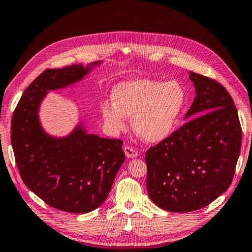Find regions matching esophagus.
I'll return each mask as SVG.
<instances>
[{"label":"esophagus","mask_w":252,"mask_h":252,"mask_svg":"<svg viewBox=\"0 0 252 252\" xmlns=\"http://www.w3.org/2000/svg\"><path fill=\"white\" fill-rule=\"evenodd\" d=\"M124 152L128 158H133L138 156V151L136 149L129 147V145H126V147L124 148Z\"/></svg>","instance_id":"obj_1"}]
</instances>
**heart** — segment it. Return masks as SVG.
<instances>
[{
	"mask_svg": "<svg viewBox=\"0 0 252 252\" xmlns=\"http://www.w3.org/2000/svg\"><path fill=\"white\" fill-rule=\"evenodd\" d=\"M112 99L113 103L102 104L103 119L112 129L122 130L126 115H132L137 135L148 142H158L175 127L186 103V91L176 80L136 79L117 84Z\"/></svg>",
	"mask_w": 252,
	"mask_h": 252,
	"instance_id": "heart-1",
	"label": "heart"
}]
</instances>
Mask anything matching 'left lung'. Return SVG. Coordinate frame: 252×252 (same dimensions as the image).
<instances>
[{
  "instance_id": "8db88e82",
  "label": "left lung",
  "mask_w": 252,
  "mask_h": 252,
  "mask_svg": "<svg viewBox=\"0 0 252 252\" xmlns=\"http://www.w3.org/2000/svg\"><path fill=\"white\" fill-rule=\"evenodd\" d=\"M189 80L196 96L184 117L189 121L145 153L149 196L171 212L200 209L224 193L242 145L231 94L210 77L189 72Z\"/></svg>"
}]
</instances>
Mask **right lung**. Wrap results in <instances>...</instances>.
I'll list each match as a JSON object with an SVG mask.
<instances>
[{
    "label": "right lung",
    "mask_w": 252,
    "mask_h": 252,
    "mask_svg": "<svg viewBox=\"0 0 252 252\" xmlns=\"http://www.w3.org/2000/svg\"><path fill=\"white\" fill-rule=\"evenodd\" d=\"M101 61L47 69L22 94L12 119V147L22 181L54 208L87 214L97 209L110 193L125 160L120 139L87 133L77 125L69 136L47 135L38 109L48 91L80 82Z\"/></svg>",
    "instance_id": "add662e5"
}]
</instances>
